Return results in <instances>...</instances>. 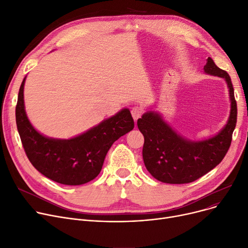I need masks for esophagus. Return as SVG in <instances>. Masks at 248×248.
<instances>
[{
	"label": "esophagus",
	"instance_id": "1",
	"mask_svg": "<svg viewBox=\"0 0 248 248\" xmlns=\"http://www.w3.org/2000/svg\"><path fill=\"white\" fill-rule=\"evenodd\" d=\"M131 112H132V115H133V119L135 121L139 120L140 117L141 116V114H142V110L140 108H133Z\"/></svg>",
	"mask_w": 248,
	"mask_h": 248
}]
</instances>
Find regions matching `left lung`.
Returning <instances> with one entry per match:
<instances>
[{
    "label": "left lung",
    "mask_w": 248,
    "mask_h": 248,
    "mask_svg": "<svg viewBox=\"0 0 248 248\" xmlns=\"http://www.w3.org/2000/svg\"><path fill=\"white\" fill-rule=\"evenodd\" d=\"M204 71L224 78L229 88L231 109L228 122L214 137L190 140L180 136L155 111H147L138 120V127L145 138L142 159L150 174L163 183L186 184L210 172L221 161L231 145L237 121V104L229 74L216 66L208 57Z\"/></svg>",
    "instance_id": "obj_1"
}]
</instances>
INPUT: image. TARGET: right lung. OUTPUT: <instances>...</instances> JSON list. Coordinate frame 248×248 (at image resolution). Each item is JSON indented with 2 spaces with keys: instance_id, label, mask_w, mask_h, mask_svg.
<instances>
[{
  "instance_id": "right-lung-1",
  "label": "right lung",
  "mask_w": 248,
  "mask_h": 248,
  "mask_svg": "<svg viewBox=\"0 0 248 248\" xmlns=\"http://www.w3.org/2000/svg\"><path fill=\"white\" fill-rule=\"evenodd\" d=\"M16 106V124L26 155L37 171L63 185H82L100 173L113 142L135 126L131 111L124 108L87 132L69 140L41 135L28 120L24 106V84Z\"/></svg>"
}]
</instances>
